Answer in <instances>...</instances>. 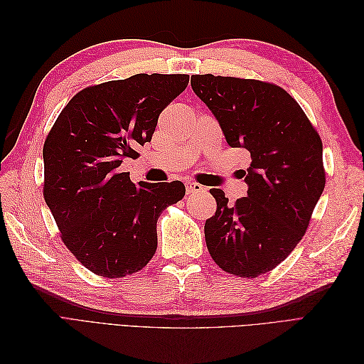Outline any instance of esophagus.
<instances>
[{"label":"esophagus","mask_w":364,"mask_h":364,"mask_svg":"<svg viewBox=\"0 0 364 364\" xmlns=\"http://www.w3.org/2000/svg\"><path fill=\"white\" fill-rule=\"evenodd\" d=\"M185 186H186V193H188V194H197V193H202L205 190L200 183L191 182V181L186 182Z\"/></svg>","instance_id":"esophagus-1"}]
</instances>
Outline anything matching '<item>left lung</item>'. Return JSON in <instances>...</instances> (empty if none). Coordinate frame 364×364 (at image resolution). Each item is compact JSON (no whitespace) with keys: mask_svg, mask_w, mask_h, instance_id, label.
Masks as SVG:
<instances>
[{"mask_svg":"<svg viewBox=\"0 0 364 364\" xmlns=\"http://www.w3.org/2000/svg\"><path fill=\"white\" fill-rule=\"evenodd\" d=\"M194 94L218 121L226 142L246 149L247 196L234 206L225 193L206 220L205 240L220 269L257 278L287 258L302 240L325 188L322 141L294 98L259 80L202 74Z\"/></svg>","mask_w":364,"mask_h":364,"instance_id":"1","label":"left lung"}]
</instances>
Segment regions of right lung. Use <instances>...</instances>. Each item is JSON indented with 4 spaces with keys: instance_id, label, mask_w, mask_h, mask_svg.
I'll list each match as a JSON object with an SVG mask.
<instances>
[{
    "instance_id": "1",
    "label": "right lung",
    "mask_w": 364,
    "mask_h": 364,
    "mask_svg": "<svg viewBox=\"0 0 364 364\" xmlns=\"http://www.w3.org/2000/svg\"><path fill=\"white\" fill-rule=\"evenodd\" d=\"M186 74H135L90 86L63 107L43 144V199L65 246L105 278L141 270L158 247L156 222L185 196L179 181L149 183L121 173L151 141L159 114L186 86Z\"/></svg>"
}]
</instances>
